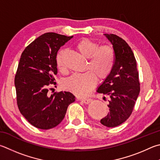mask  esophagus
<instances>
[{"instance_id":"1","label":"esophagus","mask_w":160,"mask_h":160,"mask_svg":"<svg viewBox=\"0 0 160 160\" xmlns=\"http://www.w3.org/2000/svg\"><path fill=\"white\" fill-rule=\"evenodd\" d=\"M82 102H83L85 104H89V103H91L92 101V98H83V99H81L80 100Z\"/></svg>"}]
</instances>
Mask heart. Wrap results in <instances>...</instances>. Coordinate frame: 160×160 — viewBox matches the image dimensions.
I'll return each instance as SVG.
<instances>
[{
  "mask_svg": "<svg viewBox=\"0 0 160 160\" xmlns=\"http://www.w3.org/2000/svg\"><path fill=\"white\" fill-rule=\"evenodd\" d=\"M77 50L85 58H89L83 74L72 75L65 81V88L80 97L88 96L95 88L97 79H106L112 71L115 62L114 51L109 45L98 46L94 40L84 38L75 45ZM59 51L56 57V63L60 71H64L62 56Z\"/></svg>",
  "mask_w": 160,
  "mask_h": 160,
  "instance_id": "b5f03b06",
  "label": "heart"
}]
</instances>
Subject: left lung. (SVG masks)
<instances>
[{
	"label": "left lung",
	"mask_w": 160,
	"mask_h": 160,
	"mask_svg": "<svg viewBox=\"0 0 160 160\" xmlns=\"http://www.w3.org/2000/svg\"><path fill=\"white\" fill-rule=\"evenodd\" d=\"M112 43L115 54L112 70L97 92L110 97L109 112L101 123L107 127L120 125L132 113L140 92L137 65L132 49L120 37L104 34Z\"/></svg>",
	"instance_id": "8db88e82"
}]
</instances>
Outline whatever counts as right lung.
<instances>
[{
    "label": "right lung",
    "mask_w": 160,
    "mask_h": 160,
    "mask_svg": "<svg viewBox=\"0 0 160 160\" xmlns=\"http://www.w3.org/2000/svg\"><path fill=\"white\" fill-rule=\"evenodd\" d=\"M72 37L44 33L21 55L14 78L17 103L22 115L36 128L50 129L57 126L64 118L68 106L75 100L69 92L48 93L51 85L57 84V52Z\"/></svg>",
    "instance_id": "obj_1"
}]
</instances>
